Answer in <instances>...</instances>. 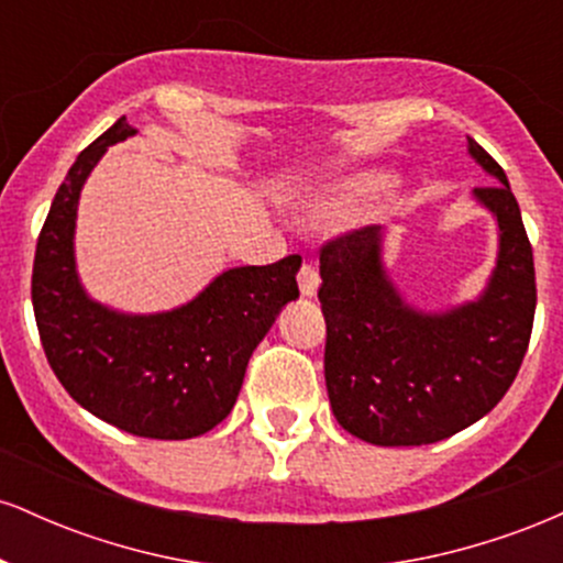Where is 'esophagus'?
I'll return each instance as SVG.
<instances>
[{
  "instance_id": "obj_1",
  "label": "esophagus",
  "mask_w": 563,
  "mask_h": 563,
  "mask_svg": "<svg viewBox=\"0 0 563 563\" xmlns=\"http://www.w3.org/2000/svg\"><path fill=\"white\" fill-rule=\"evenodd\" d=\"M318 288H320L318 269H314L309 262L301 264V269H299V290H301V296H309V299H312V296L318 294Z\"/></svg>"
}]
</instances>
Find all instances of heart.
I'll use <instances>...</instances> for the list:
<instances>
[{
    "instance_id": "obj_1",
    "label": "heart",
    "mask_w": 563,
    "mask_h": 563,
    "mask_svg": "<svg viewBox=\"0 0 563 563\" xmlns=\"http://www.w3.org/2000/svg\"><path fill=\"white\" fill-rule=\"evenodd\" d=\"M391 179L386 174L363 172L349 174V177L333 179L325 187H320L309 200V219L314 224H331L352 214L360 203L376 198L378 192L389 190Z\"/></svg>"
}]
</instances>
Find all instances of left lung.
Listing matches in <instances>:
<instances>
[{"instance_id": "obj_1", "label": "left lung", "mask_w": 563, "mask_h": 563, "mask_svg": "<svg viewBox=\"0 0 563 563\" xmlns=\"http://www.w3.org/2000/svg\"><path fill=\"white\" fill-rule=\"evenodd\" d=\"M468 153L500 185L474 198L497 222V260L474 301L442 312L412 307L384 264L378 224L320 251L325 386L349 434L378 448H412L476 423L510 389L532 333L534 262L506 172L476 140Z\"/></svg>"}]
</instances>
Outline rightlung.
Listing matches in <instances>:
<instances>
[{"mask_svg": "<svg viewBox=\"0 0 563 563\" xmlns=\"http://www.w3.org/2000/svg\"><path fill=\"white\" fill-rule=\"evenodd\" d=\"M134 134L121 115L57 187L36 243L31 301L47 363L84 410L126 434L192 439L230 416L251 354L299 299L301 256L224 269L169 312L126 314L95 301L76 273L79 196L108 147Z\"/></svg>", "mask_w": 563, "mask_h": 563, "instance_id": "right-lung-1", "label": "right lung"}]
</instances>
